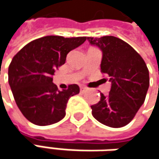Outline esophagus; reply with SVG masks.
Masks as SVG:
<instances>
[{
    "label": "esophagus",
    "mask_w": 159,
    "mask_h": 159,
    "mask_svg": "<svg viewBox=\"0 0 159 159\" xmlns=\"http://www.w3.org/2000/svg\"><path fill=\"white\" fill-rule=\"evenodd\" d=\"M80 89H81V92H82V93H85V92L87 91V88H86V87H84V86H81V88H80Z\"/></svg>",
    "instance_id": "esophagus-1"
}]
</instances>
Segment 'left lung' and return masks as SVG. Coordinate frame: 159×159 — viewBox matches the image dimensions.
Instances as JSON below:
<instances>
[{"label":"left lung","instance_id":"left-lung-1","mask_svg":"<svg viewBox=\"0 0 159 159\" xmlns=\"http://www.w3.org/2000/svg\"><path fill=\"white\" fill-rule=\"evenodd\" d=\"M102 51L101 73L111 78L108 96L101 93L98 103L91 106L93 117L104 125H127L143 104L149 87V72L143 58L125 41L113 37L87 38Z\"/></svg>","mask_w":159,"mask_h":159}]
</instances>
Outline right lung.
Wrapping results in <instances>:
<instances>
[{"mask_svg": "<svg viewBox=\"0 0 159 159\" xmlns=\"http://www.w3.org/2000/svg\"><path fill=\"white\" fill-rule=\"evenodd\" d=\"M86 40L85 37L47 36L28 43L13 58L9 84L17 107L36 125L56 123L65 116L69 98L79 93L77 84L59 91L52 76L65 63L67 54Z\"/></svg>", "mask_w": 159, "mask_h": 159, "instance_id": "obj_1", "label": "right lung"}]
</instances>
